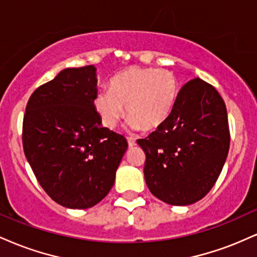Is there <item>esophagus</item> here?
Instances as JSON below:
<instances>
[{"label": "esophagus", "instance_id": "34e87169", "mask_svg": "<svg viewBox=\"0 0 257 257\" xmlns=\"http://www.w3.org/2000/svg\"><path fill=\"white\" fill-rule=\"evenodd\" d=\"M126 141H128V145H129V147H133V146L137 145V141H135V139H133V138H128V139H126Z\"/></svg>", "mask_w": 257, "mask_h": 257}]
</instances>
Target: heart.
<instances>
[{
    "mask_svg": "<svg viewBox=\"0 0 257 257\" xmlns=\"http://www.w3.org/2000/svg\"><path fill=\"white\" fill-rule=\"evenodd\" d=\"M179 94V81L170 70L133 66L111 78L110 90L96 94L94 108L107 129L118 125L125 106L132 131H153L169 118Z\"/></svg>",
    "mask_w": 257,
    "mask_h": 257,
    "instance_id": "obj_1",
    "label": "heart"
}]
</instances>
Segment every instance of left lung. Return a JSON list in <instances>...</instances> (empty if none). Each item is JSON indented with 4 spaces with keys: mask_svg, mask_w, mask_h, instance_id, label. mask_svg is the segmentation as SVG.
<instances>
[{
    "mask_svg": "<svg viewBox=\"0 0 257 257\" xmlns=\"http://www.w3.org/2000/svg\"><path fill=\"white\" fill-rule=\"evenodd\" d=\"M138 144L146 155L144 175L153 196L172 205L193 204L211 190L228 155L225 101L211 84L191 79L169 118Z\"/></svg>",
    "mask_w": 257,
    "mask_h": 257,
    "instance_id": "left-lung-1",
    "label": "left lung"
}]
</instances>
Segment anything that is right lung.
Masks as SVG:
<instances>
[{"instance_id": "obj_1", "label": "right lung", "mask_w": 257, "mask_h": 257, "mask_svg": "<svg viewBox=\"0 0 257 257\" xmlns=\"http://www.w3.org/2000/svg\"><path fill=\"white\" fill-rule=\"evenodd\" d=\"M93 65L65 69L38 87L26 105L23 146L51 198L70 209L98 204L110 192L128 144L101 125Z\"/></svg>"}]
</instances>
